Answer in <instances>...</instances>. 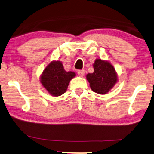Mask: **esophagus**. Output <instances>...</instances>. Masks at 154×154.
Instances as JSON below:
<instances>
[{
  "instance_id": "esophagus-1",
  "label": "esophagus",
  "mask_w": 154,
  "mask_h": 154,
  "mask_svg": "<svg viewBox=\"0 0 154 154\" xmlns=\"http://www.w3.org/2000/svg\"><path fill=\"white\" fill-rule=\"evenodd\" d=\"M84 74H85L84 70H80V71H78V75H79V76L83 77V75H84Z\"/></svg>"
}]
</instances>
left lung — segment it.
<instances>
[{
	"instance_id": "obj_1",
	"label": "left lung",
	"mask_w": 154,
	"mask_h": 154,
	"mask_svg": "<svg viewBox=\"0 0 154 154\" xmlns=\"http://www.w3.org/2000/svg\"><path fill=\"white\" fill-rule=\"evenodd\" d=\"M94 72L87 74L86 79L90 83L93 91L106 94L117 82L115 68L108 61L96 59L94 64Z\"/></svg>"
}]
</instances>
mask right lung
<instances>
[{
  "mask_svg": "<svg viewBox=\"0 0 154 154\" xmlns=\"http://www.w3.org/2000/svg\"><path fill=\"white\" fill-rule=\"evenodd\" d=\"M75 73L66 71L60 61H53L45 68L41 76V82L49 94L54 96L63 94L68 88L70 81Z\"/></svg>",
  "mask_w": 154,
  "mask_h": 154,
  "instance_id": "add662e5",
  "label": "right lung"
}]
</instances>
